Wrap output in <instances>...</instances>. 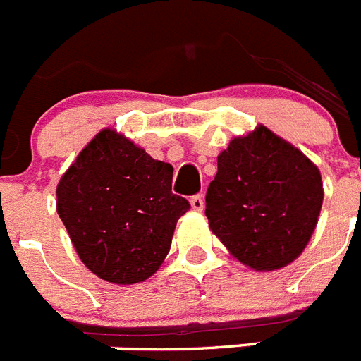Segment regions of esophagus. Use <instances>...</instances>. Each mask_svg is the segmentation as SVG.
Masks as SVG:
<instances>
[{"mask_svg":"<svg viewBox=\"0 0 361 361\" xmlns=\"http://www.w3.org/2000/svg\"><path fill=\"white\" fill-rule=\"evenodd\" d=\"M190 204H191V208L195 209V212H202V209H204V197L200 195V193H199V195H193L190 199Z\"/></svg>","mask_w":361,"mask_h":361,"instance_id":"34e87169","label":"esophagus"}]
</instances>
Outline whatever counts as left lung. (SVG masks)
Returning <instances> with one entry per match:
<instances>
[{
	"mask_svg": "<svg viewBox=\"0 0 361 361\" xmlns=\"http://www.w3.org/2000/svg\"><path fill=\"white\" fill-rule=\"evenodd\" d=\"M216 164L206 216L229 253L255 271L280 269L298 258L324 200L317 166L262 124L235 137Z\"/></svg>",
	"mask_w": 361,
	"mask_h": 361,
	"instance_id": "obj_1",
	"label": "left lung"
}]
</instances>
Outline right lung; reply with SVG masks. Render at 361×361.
Listing matches in <instances>:
<instances>
[{
    "label": "right lung",
    "mask_w": 361,
    "mask_h": 361,
    "mask_svg": "<svg viewBox=\"0 0 361 361\" xmlns=\"http://www.w3.org/2000/svg\"><path fill=\"white\" fill-rule=\"evenodd\" d=\"M173 168L114 130L82 148L57 184V213L88 269L114 283L149 279L190 202L171 193Z\"/></svg>",
    "instance_id": "add662e5"
}]
</instances>
